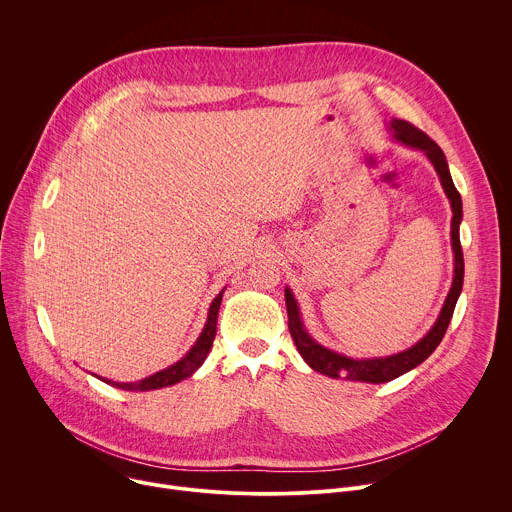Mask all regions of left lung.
Segmentation results:
<instances>
[{
    "label": "left lung",
    "mask_w": 512,
    "mask_h": 512,
    "mask_svg": "<svg viewBox=\"0 0 512 512\" xmlns=\"http://www.w3.org/2000/svg\"><path fill=\"white\" fill-rule=\"evenodd\" d=\"M391 137L399 143H405L407 148L419 150L425 154V158L431 162L433 170L440 176L442 188L450 200L452 206V251H454V279L452 287L446 296V302L442 306L440 316L433 322L429 332L415 342L411 348L401 350L397 354L389 356H377V358H350L346 354L334 352L320 342H316L308 330L304 328L302 314L298 300L291 294V289L285 287V306H287V318H289V334L294 338L298 352L306 360L310 369L316 373H322L330 379H346V381H360V383H387L393 381L411 369L419 367V364L437 348V344L442 342L456 302L462 294V283H464V255H462V245H460V223H462V198L460 192L454 186L448 160L442 152L440 145H437L433 139H429L421 129L415 125L403 121V119H391L387 125Z\"/></svg>",
    "instance_id": "left-lung-1"
}]
</instances>
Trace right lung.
<instances>
[{
	"label": "right lung",
	"instance_id": "add662e5",
	"mask_svg": "<svg viewBox=\"0 0 512 512\" xmlns=\"http://www.w3.org/2000/svg\"><path fill=\"white\" fill-rule=\"evenodd\" d=\"M223 294H225V289L212 300V304H210V308H208L206 324H204L200 336L196 338L194 346H192L178 362L170 364L168 369L158 371V373H154V375H150V377H145V379H141V381H137V383H117V381L101 379V377H99V379H101L103 383H107V385H111V387H117V389H123V391H154V389H162V387H172V385H176V383H180V381L192 377V375L202 367V362L206 360V356H208V352H210V348H212V340H214V336H216L218 308H221Z\"/></svg>",
	"mask_w": 512,
	"mask_h": 512
}]
</instances>
